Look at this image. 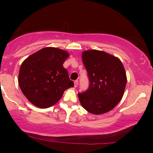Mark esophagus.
Wrapping results in <instances>:
<instances>
[{"label": "esophagus", "mask_w": 153, "mask_h": 153, "mask_svg": "<svg viewBox=\"0 0 153 153\" xmlns=\"http://www.w3.org/2000/svg\"><path fill=\"white\" fill-rule=\"evenodd\" d=\"M78 80H75V81H74V86L77 87V86H78Z\"/></svg>", "instance_id": "obj_1"}]
</instances>
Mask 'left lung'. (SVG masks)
Returning a JSON list of instances; mask_svg holds the SVG:
<instances>
[{
	"mask_svg": "<svg viewBox=\"0 0 153 153\" xmlns=\"http://www.w3.org/2000/svg\"><path fill=\"white\" fill-rule=\"evenodd\" d=\"M82 60L89 79L87 91L78 93L82 106L93 114L113 109L122 99L127 84L120 59L103 51L91 50L82 52Z\"/></svg>",
	"mask_w": 153,
	"mask_h": 153,
	"instance_id": "obj_1",
	"label": "left lung"
}]
</instances>
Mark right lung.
I'll use <instances>...</instances> for the list:
<instances>
[{"label": "right lung", "mask_w": 153, "mask_h": 153, "mask_svg": "<svg viewBox=\"0 0 153 153\" xmlns=\"http://www.w3.org/2000/svg\"><path fill=\"white\" fill-rule=\"evenodd\" d=\"M69 54L66 51L45 47L23 62L19 70V85L26 99L39 108L55 104L64 91L74 87L63 67Z\"/></svg>", "instance_id": "right-lung-1"}]
</instances>
